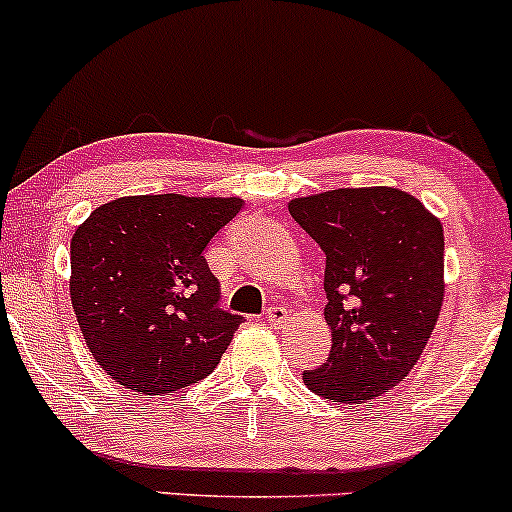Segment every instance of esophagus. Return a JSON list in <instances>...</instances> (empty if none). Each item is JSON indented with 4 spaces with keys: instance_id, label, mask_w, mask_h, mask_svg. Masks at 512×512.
I'll list each match as a JSON object with an SVG mask.
<instances>
[{
    "instance_id": "1",
    "label": "esophagus",
    "mask_w": 512,
    "mask_h": 512,
    "mask_svg": "<svg viewBox=\"0 0 512 512\" xmlns=\"http://www.w3.org/2000/svg\"><path fill=\"white\" fill-rule=\"evenodd\" d=\"M286 317H288L286 307H281V305L269 307V310L264 312V319H267V322H269V324H274V326H281L283 322H286Z\"/></svg>"
}]
</instances>
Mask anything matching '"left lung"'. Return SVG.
Listing matches in <instances>:
<instances>
[{
  "label": "left lung",
  "mask_w": 512,
  "mask_h": 512,
  "mask_svg": "<svg viewBox=\"0 0 512 512\" xmlns=\"http://www.w3.org/2000/svg\"><path fill=\"white\" fill-rule=\"evenodd\" d=\"M288 212L326 255L331 353L305 369L331 403H367L420 360L443 305V226L398 188H338L295 197Z\"/></svg>",
  "instance_id": "1"
}]
</instances>
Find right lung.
I'll use <instances>...</instances> for the list:
<instances>
[{"label": "right lung", "mask_w": 512, "mask_h": 512, "mask_svg": "<svg viewBox=\"0 0 512 512\" xmlns=\"http://www.w3.org/2000/svg\"><path fill=\"white\" fill-rule=\"evenodd\" d=\"M240 207V197H119L73 233V312L97 365L121 386L164 396L219 365L243 317L219 307L205 250Z\"/></svg>", "instance_id": "1"}]
</instances>
